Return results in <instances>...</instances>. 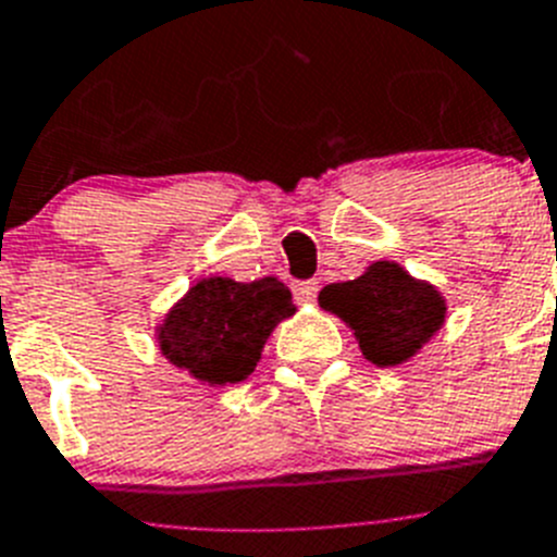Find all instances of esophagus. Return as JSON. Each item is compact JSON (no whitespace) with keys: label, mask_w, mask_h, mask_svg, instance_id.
I'll return each mask as SVG.
<instances>
[{"label":"esophagus","mask_w":557,"mask_h":557,"mask_svg":"<svg viewBox=\"0 0 557 557\" xmlns=\"http://www.w3.org/2000/svg\"><path fill=\"white\" fill-rule=\"evenodd\" d=\"M319 294V283L317 280H306V283H297L294 285V297L299 299V302H313Z\"/></svg>","instance_id":"obj_1"}]
</instances>
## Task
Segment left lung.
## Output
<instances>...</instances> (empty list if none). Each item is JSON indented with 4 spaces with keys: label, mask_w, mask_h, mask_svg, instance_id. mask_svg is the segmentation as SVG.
Returning <instances> with one entry per match:
<instances>
[{
    "label": "left lung",
    "mask_w": 557,
    "mask_h": 557,
    "mask_svg": "<svg viewBox=\"0 0 557 557\" xmlns=\"http://www.w3.org/2000/svg\"><path fill=\"white\" fill-rule=\"evenodd\" d=\"M319 308L350 327L361 356L375 367H398L418 356L448 317L437 285L412 277L395 260H375L361 277L325 285Z\"/></svg>",
    "instance_id": "8db88e82"
}]
</instances>
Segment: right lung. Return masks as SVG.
Listing matches in <instances>:
<instances>
[{"label":"right lung","mask_w":557,"mask_h":557,"mask_svg":"<svg viewBox=\"0 0 557 557\" xmlns=\"http://www.w3.org/2000/svg\"><path fill=\"white\" fill-rule=\"evenodd\" d=\"M297 308L277 277L238 283L201 277L159 319L157 345L168 364L207 386L240 384L255 372L265 338Z\"/></svg>","instance_id":"add662e5"}]
</instances>
